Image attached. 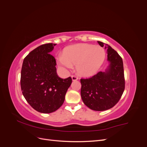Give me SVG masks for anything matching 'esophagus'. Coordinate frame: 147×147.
Segmentation results:
<instances>
[{"instance_id":"1","label":"esophagus","mask_w":147,"mask_h":147,"mask_svg":"<svg viewBox=\"0 0 147 147\" xmlns=\"http://www.w3.org/2000/svg\"><path fill=\"white\" fill-rule=\"evenodd\" d=\"M72 79L73 81H76V80H77L78 79V78L77 77H76V76H75V75H72Z\"/></svg>"}]
</instances>
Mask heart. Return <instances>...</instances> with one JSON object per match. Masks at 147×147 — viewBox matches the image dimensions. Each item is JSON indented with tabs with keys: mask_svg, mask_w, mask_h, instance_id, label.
<instances>
[{
	"mask_svg": "<svg viewBox=\"0 0 147 147\" xmlns=\"http://www.w3.org/2000/svg\"><path fill=\"white\" fill-rule=\"evenodd\" d=\"M105 58V51L100 46L78 43L67 47L63 54L57 57L60 67L67 71L75 65L77 73L83 77H91L97 73Z\"/></svg>",
	"mask_w": 147,
	"mask_h": 147,
	"instance_id": "heart-1",
	"label": "heart"
}]
</instances>
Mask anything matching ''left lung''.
I'll use <instances>...</instances> for the list:
<instances>
[{"instance_id":"left-lung-1","label":"left lung","mask_w":147,"mask_h":147,"mask_svg":"<svg viewBox=\"0 0 147 147\" xmlns=\"http://www.w3.org/2000/svg\"><path fill=\"white\" fill-rule=\"evenodd\" d=\"M103 47L105 43L97 41ZM109 65L90 78L81 79V97L88 108L104 111L112 108L121 98L125 87L123 63L118 53L105 44Z\"/></svg>"}]
</instances>
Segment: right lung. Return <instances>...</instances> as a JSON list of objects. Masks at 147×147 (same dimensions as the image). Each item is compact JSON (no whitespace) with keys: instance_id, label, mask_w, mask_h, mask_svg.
<instances>
[{"instance_id":"1","label":"right lung","mask_w":147,"mask_h":147,"mask_svg":"<svg viewBox=\"0 0 147 147\" xmlns=\"http://www.w3.org/2000/svg\"><path fill=\"white\" fill-rule=\"evenodd\" d=\"M56 45L43 44L24 59L21 88L26 100L38 112L50 113L63 104L72 78L63 79L56 72V59L50 53Z\"/></svg>"}]
</instances>
